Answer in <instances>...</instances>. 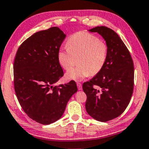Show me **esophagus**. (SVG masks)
<instances>
[{"mask_svg": "<svg viewBox=\"0 0 149 149\" xmlns=\"http://www.w3.org/2000/svg\"><path fill=\"white\" fill-rule=\"evenodd\" d=\"M77 86H78V90H82V84H81V83H80V82H78V83H77Z\"/></svg>", "mask_w": 149, "mask_h": 149, "instance_id": "1", "label": "esophagus"}]
</instances>
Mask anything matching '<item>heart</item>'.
<instances>
[{
  "instance_id": "1",
  "label": "heart",
  "mask_w": 149,
  "mask_h": 149,
  "mask_svg": "<svg viewBox=\"0 0 149 149\" xmlns=\"http://www.w3.org/2000/svg\"><path fill=\"white\" fill-rule=\"evenodd\" d=\"M67 47H61L57 54L61 67L67 70L74 62V57H79V66L67 71V79L82 80L91 74H97L104 68L108 49L106 43L98 37L87 32H78L67 39Z\"/></svg>"
}]
</instances>
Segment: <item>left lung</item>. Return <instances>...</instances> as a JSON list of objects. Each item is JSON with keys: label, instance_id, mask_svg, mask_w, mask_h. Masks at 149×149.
<instances>
[{"label": "left lung", "instance_id": "1", "mask_svg": "<svg viewBox=\"0 0 149 149\" xmlns=\"http://www.w3.org/2000/svg\"><path fill=\"white\" fill-rule=\"evenodd\" d=\"M98 33L108 46L104 68L82 85L86 112L91 117L107 122L118 117L130 104L134 91V67L130 51L117 33L106 26L89 30Z\"/></svg>", "mask_w": 149, "mask_h": 149}]
</instances>
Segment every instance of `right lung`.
<instances>
[{"mask_svg": "<svg viewBox=\"0 0 149 149\" xmlns=\"http://www.w3.org/2000/svg\"><path fill=\"white\" fill-rule=\"evenodd\" d=\"M58 27L37 32L17 49L13 64L14 89L22 108L43 125L58 120L78 91L76 83L53 86L63 76L57 54L65 38Z\"/></svg>", "mask_w": 149, "mask_h": 149, "instance_id": "add662e5", "label": "right lung"}]
</instances>
